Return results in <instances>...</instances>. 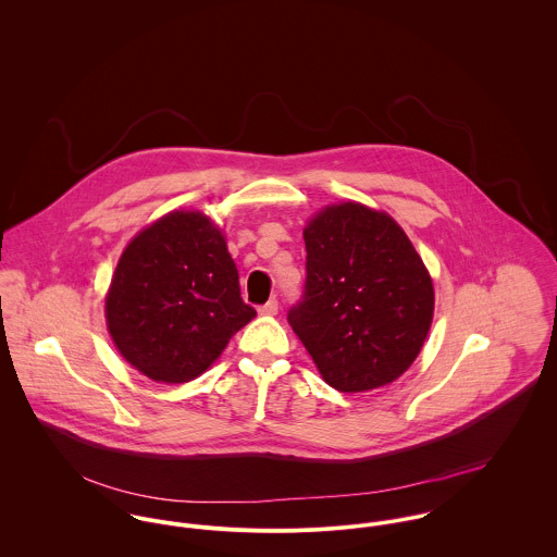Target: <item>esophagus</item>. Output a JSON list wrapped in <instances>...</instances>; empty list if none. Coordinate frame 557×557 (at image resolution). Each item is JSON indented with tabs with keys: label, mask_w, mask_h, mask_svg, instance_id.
<instances>
[{
	"label": "esophagus",
	"mask_w": 557,
	"mask_h": 557,
	"mask_svg": "<svg viewBox=\"0 0 557 557\" xmlns=\"http://www.w3.org/2000/svg\"><path fill=\"white\" fill-rule=\"evenodd\" d=\"M276 313H278V300L276 298H272V300H268L265 305L259 307V315H276Z\"/></svg>",
	"instance_id": "esophagus-1"
}]
</instances>
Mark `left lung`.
<instances>
[{"label":"left lung","mask_w":557,"mask_h":557,"mask_svg":"<svg viewBox=\"0 0 557 557\" xmlns=\"http://www.w3.org/2000/svg\"><path fill=\"white\" fill-rule=\"evenodd\" d=\"M307 281L287 319L341 393L386 386L416 360L433 319L431 276L397 223L330 206L305 230Z\"/></svg>","instance_id":"obj_1"}]
</instances>
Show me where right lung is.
<instances>
[{"label":"right lung","instance_id":"right-lung-1","mask_svg":"<svg viewBox=\"0 0 557 557\" xmlns=\"http://www.w3.org/2000/svg\"><path fill=\"white\" fill-rule=\"evenodd\" d=\"M238 278L225 238L208 216H162L117 261L104 305L115 347L150 380H195L257 315L242 300Z\"/></svg>","mask_w":557,"mask_h":557}]
</instances>
